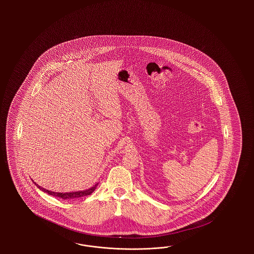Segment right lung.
Returning <instances> with one entry per match:
<instances>
[{"label": "right lung", "instance_id": "obj_1", "mask_svg": "<svg viewBox=\"0 0 254 254\" xmlns=\"http://www.w3.org/2000/svg\"><path fill=\"white\" fill-rule=\"evenodd\" d=\"M36 185V184H35ZM97 185H95V186H93L91 188H89V189H87V190H85V191H79V192H52V191H49V190H46L45 188H43V187H41V186H38L39 189H41L43 192H46L48 193V194H50V195H54V196H57V197H59V198H62V199H74V198H80V197H83V196H86V195H88V194H90V193H92L94 191H95V189H96V187H97Z\"/></svg>", "mask_w": 254, "mask_h": 254}]
</instances>
